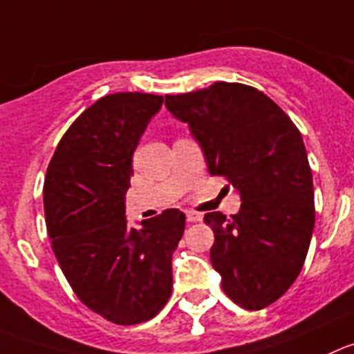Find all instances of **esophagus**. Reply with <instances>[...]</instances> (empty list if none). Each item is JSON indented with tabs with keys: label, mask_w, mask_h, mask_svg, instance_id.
Here are the masks:
<instances>
[{
	"label": "esophagus",
	"mask_w": 354,
	"mask_h": 354,
	"mask_svg": "<svg viewBox=\"0 0 354 354\" xmlns=\"http://www.w3.org/2000/svg\"><path fill=\"white\" fill-rule=\"evenodd\" d=\"M187 222L194 223V222H201L203 220V214L201 213H196V211H187Z\"/></svg>",
	"instance_id": "34e87169"
}]
</instances>
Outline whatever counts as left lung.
Listing matches in <instances>:
<instances>
[{"instance_id":"left-lung-1","label":"left lung","mask_w":354,"mask_h":354,"mask_svg":"<svg viewBox=\"0 0 354 354\" xmlns=\"http://www.w3.org/2000/svg\"><path fill=\"white\" fill-rule=\"evenodd\" d=\"M166 108L188 124L211 176H223L241 194L239 213L229 220L220 211L204 214L223 292L248 311L270 306L302 270L315 229L300 131L262 91L236 82L166 95Z\"/></svg>"}]
</instances>
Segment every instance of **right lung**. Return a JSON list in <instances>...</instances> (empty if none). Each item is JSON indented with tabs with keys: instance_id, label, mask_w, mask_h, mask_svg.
I'll return each mask as SVG.
<instances>
[{
	"instance_id": "obj_1",
	"label": "right lung",
	"mask_w": 354,
	"mask_h": 354,
	"mask_svg": "<svg viewBox=\"0 0 354 354\" xmlns=\"http://www.w3.org/2000/svg\"><path fill=\"white\" fill-rule=\"evenodd\" d=\"M164 97L117 92L88 106L59 141L43 185L52 250L75 295L117 325L151 319L173 290L185 214L166 209L127 225L132 153Z\"/></svg>"
}]
</instances>
